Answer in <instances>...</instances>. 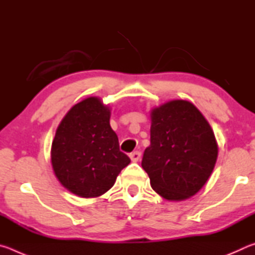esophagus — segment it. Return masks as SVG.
<instances>
[{
    "mask_svg": "<svg viewBox=\"0 0 255 255\" xmlns=\"http://www.w3.org/2000/svg\"><path fill=\"white\" fill-rule=\"evenodd\" d=\"M129 157H130L131 162H138V159L140 158V152H138V150H136V152H132L129 154Z\"/></svg>",
    "mask_w": 255,
    "mask_h": 255,
    "instance_id": "1",
    "label": "esophagus"
}]
</instances>
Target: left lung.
Masks as SVG:
<instances>
[{
  "mask_svg": "<svg viewBox=\"0 0 255 255\" xmlns=\"http://www.w3.org/2000/svg\"><path fill=\"white\" fill-rule=\"evenodd\" d=\"M150 145L141 166L153 190L164 199L195 196L213 173L218 145L213 128L185 100H172L150 110Z\"/></svg>",
  "mask_w": 255,
  "mask_h": 255,
  "instance_id": "obj_1",
  "label": "left lung"
}]
</instances>
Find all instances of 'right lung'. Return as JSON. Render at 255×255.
Listing matches in <instances>:
<instances>
[{
  "label": "right lung",
  "instance_id": "add662e5",
  "mask_svg": "<svg viewBox=\"0 0 255 255\" xmlns=\"http://www.w3.org/2000/svg\"><path fill=\"white\" fill-rule=\"evenodd\" d=\"M110 107L90 97L73 106L59 123L50 159L59 183L82 198H96L115 184L130 163L110 126Z\"/></svg>",
  "mask_w": 255,
  "mask_h": 255
}]
</instances>
